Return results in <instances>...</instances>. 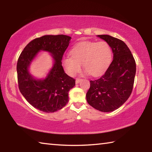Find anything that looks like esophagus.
<instances>
[{
  "label": "esophagus",
  "mask_w": 152,
  "mask_h": 152,
  "mask_svg": "<svg viewBox=\"0 0 152 152\" xmlns=\"http://www.w3.org/2000/svg\"><path fill=\"white\" fill-rule=\"evenodd\" d=\"M81 81V79H79V78H77L76 80V84H78Z\"/></svg>",
  "instance_id": "34e87169"
}]
</instances>
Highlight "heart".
I'll list each match as a JSON object with an SVG mask.
<instances>
[{
	"mask_svg": "<svg viewBox=\"0 0 152 152\" xmlns=\"http://www.w3.org/2000/svg\"><path fill=\"white\" fill-rule=\"evenodd\" d=\"M70 56L63 58V64L68 75L74 76L78 72L82 64L90 75L96 76L109 66L112 58V50L105 42H82L70 51Z\"/></svg>",
	"mask_w": 152,
	"mask_h": 152,
	"instance_id": "1",
	"label": "heart"
}]
</instances>
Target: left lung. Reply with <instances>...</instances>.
<instances>
[{
    "mask_svg": "<svg viewBox=\"0 0 152 152\" xmlns=\"http://www.w3.org/2000/svg\"><path fill=\"white\" fill-rule=\"evenodd\" d=\"M111 48L113 59L101 77L91 80L86 101L94 109L102 112L117 109L132 94L136 64L127 45L121 39L109 35H99Z\"/></svg>",
    "mask_w": 152,
    "mask_h": 152,
    "instance_id": "left-lung-1",
    "label": "left lung"
}]
</instances>
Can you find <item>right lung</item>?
I'll list each match as a JSON object with an SVG mask.
<instances>
[{
  "mask_svg": "<svg viewBox=\"0 0 152 152\" xmlns=\"http://www.w3.org/2000/svg\"><path fill=\"white\" fill-rule=\"evenodd\" d=\"M70 39V36L64 35L42 36L30 42L19 56L17 64L19 91L38 110L53 113L68 103L69 91L75 86V79L64 72L61 60ZM41 50L50 52L55 64L45 79L37 80L29 74L28 66Z\"/></svg>",
  "mask_w": 152,
  "mask_h": 152,
  "instance_id": "obj_1",
  "label": "right lung"
}]
</instances>
